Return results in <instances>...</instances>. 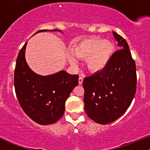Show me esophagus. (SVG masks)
Returning a JSON list of instances; mask_svg holds the SVG:
<instances>
[{"instance_id": "esophagus-1", "label": "esophagus", "mask_w": 150, "mask_h": 150, "mask_svg": "<svg viewBox=\"0 0 150 150\" xmlns=\"http://www.w3.org/2000/svg\"><path fill=\"white\" fill-rule=\"evenodd\" d=\"M83 76H80L79 78H78V83H79L80 85H81L83 83Z\"/></svg>"}]
</instances>
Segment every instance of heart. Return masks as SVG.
<instances>
[{
	"label": "heart",
	"instance_id": "1",
	"mask_svg": "<svg viewBox=\"0 0 150 150\" xmlns=\"http://www.w3.org/2000/svg\"><path fill=\"white\" fill-rule=\"evenodd\" d=\"M115 46L108 40L89 38L80 40L72 47V51L78 58L86 59L89 70L97 72L103 69L110 61ZM68 59L72 64L77 62L72 54L68 55Z\"/></svg>",
	"mask_w": 150,
	"mask_h": 150
}]
</instances>
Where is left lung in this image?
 <instances>
[{
    "instance_id": "obj_1",
    "label": "left lung",
    "mask_w": 150,
    "mask_h": 150,
    "mask_svg": "<svg viewBox=\"0 0 150 150\" xmlns=\"http://www.w3.org/2000/svg\"><path fill=\"white\" fill-rule=\"evenodd\" d=\"M120 49L107 66L83 80L85 111L99 124L110 123L128 110L137 91L136 63L126 40L113 32Z\"/></svg>"
}]
</instances>
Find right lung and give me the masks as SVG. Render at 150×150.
I'll return each instance as SVG.
<instances>
[{
	"mask_svg": "<svg viewBox=\"0 0 150 150\" xmlns=\"http://www.w3.org/2000/svg\"><path fill=\"white\" fill-rule=\"evenodd\" d=\"M43 31L48 30L37 33ZM27 43L18 54L14 70L13 81L18 102L33 121L40 125L54 123L64 115L65 102L78 85L79 76L69 75L64 70L48 76L33 72L25 60Z\"/></svg>",
	"mask_w": 150,
	"mask_h": 150,
	"instance_id": "right-lung-1",
	"label": "right lung"
}]
</instances>
